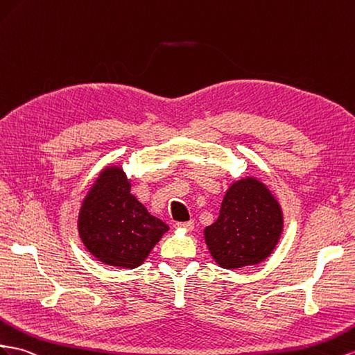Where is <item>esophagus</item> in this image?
Returning a JSON list of instances; mask_svg holds the SVG:
<instances>
[{"instance_id": "esophagus-1", "label": "esophagus", "mask_w": 355, "mask_h": 355, "mask_svg": "<svg viewBox=\"0 0 355 355\" xmlns=\"http://www.w3.org/2000/svg\"><path fill=\"white\" fill-rule=\"evenodd\" d=\"M176 228L179 230H185V232H193L194 230V223L193 221H187V223H176L175 224Z\"/></svg>"}]
</instances>
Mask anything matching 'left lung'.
I'll use <instances>...</instances> for the list:
<instances>
[{
  "label": "left lung",
  "instance_id": "8db88e82",
  "mask_svg": "<svg viewBox=\"0 0 355 355\" xmlns=\"http://www.w3.org/2000/svg\"><path fill=\"white\" fill-rule=\"evenodd\" d=\"M282 230L279 201L261 180L246 176L227 189L218 219L205 228V241L216 264L241 269L270 257Z\"/></svg>",
  "mask_w": 355,
  "mask_h": 355
}]
</instances>
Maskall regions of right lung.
<instances>
[{"instance_id":"right-lung-1","label":"right lung","mask_w":355,"mask_h":355,"mask_svg":"<svg viewBox=\"0 0 355 355\" xmlns=\"http://www.w3.org/2000/svg\"><path fill=\"white\" fill-rule=\"evenodd\" d=\"M78 232L98 261L136 269L168 232V225L131 194V182L123 168L110 164L100 171L82 201Z\"/></svg>"}]
</instances>
